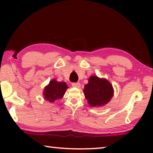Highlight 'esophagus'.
<instances>
[{
  "label": "esophagus",
  "mask_w": 153,
  "mask_h": 153,
  "mask_svg": "<svg viewBox=\"0 0 153 153\" xmlns=\"http://www.w3.org/2000/svg\"><path fill=\"white\" fill-rule=\"evenodd\" d=\"M80 86H81V84H80V83H79V82L72 83V86L74 88H79Z\"/></svg>",
  "instance_id": "obj_1"
}]
</instances>
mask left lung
<instances>
[{
    "mask_svg": "<svg viewBox=\"0 0 153 153\" xmlns=\"http://www.w3.org/2000/svg\"><path fill=\"white\" fill-rule=\"evenodd\" d=\"M84 93L90 106L97 107L110 101L113 96V88L108 80L93 76L84 86Z\"/></svg>",
    "mask_w": 153,
    "mask_h": 153,
    "instance_id": "8db88e82",
    "label": "left lung"
}]
</instances>
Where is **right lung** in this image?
<instances>
[{"label":"right lung","instance_id":"right-lung-1","mask_svg":"<svg viewBox=\"0 0 153 153\" xmlns=\"http://www.w3.org/2000/svg\"><path fill=\"white\" fill-rule=\"evenodd\" d=\"M67 88L68 86L65 82H59L55 79H52L49 84L45 88L44 97L46 100L53 103L63 98Z\"/></svg>","mask_w":153,"mask_h":153}]
</instances>
